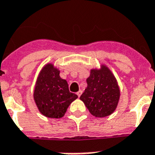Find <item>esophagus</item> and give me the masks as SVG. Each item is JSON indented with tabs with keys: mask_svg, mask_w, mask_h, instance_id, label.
I'll list each match as a JSON object with an SVG mask.
<instances>
[{
	"mask_svg": "<svg viewBox=\"0 0 155 155\" xmlns=\"http://www.w3.org/2000/svg\"><path fill=\"white\" fill-rule=\"evenodd\" d=\"M81 93H82V91H81V90H79V91L77 93V95L78 96V97H80L81 95Z\"/></svg>",
	"mask_w": 155,
	"mask_h": 155,
	"instance_id": "1",
	"label": "esophagus"
}]
</instances>
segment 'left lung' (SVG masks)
Segmentation results:
<instances>
[{
  "instance_id": "obj_1",
  "label": "left lung",
  "mask_w": 155,
  "mask_h": 155,
  "mask_svg": "<svg viewBox=\"0 0 155 155\" xmlns=\"http://www.w3.org/2000/svg\"><path fill=\"white\" fill-rule=\"evenodd\" d=\"M87 87L80 99L96 117H104L116 110L120 99V89L114 75L108 67L91 70L86 79Z\"/></svg>"
}]
</instances>
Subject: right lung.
I'll list each match as a JSON object with an SVG mask.
<instances>
[{"label":"right lung","mask_w":155,"mask_h":155,"mask_svg":"<svg viewBox=\"0 0 155 155\" xmlns=\"http://www.w3.org/2000/svg\"><path fill=\"white\" fill-rule=\"evenodd\" d=\"M60 71L52 64H47L41 70L35 84L34 100L43 116L49 118H62L78 96L69 90L68 83L59 76Z\"/></svg>","instance_id":"right-lung-1"}]
</instances>
